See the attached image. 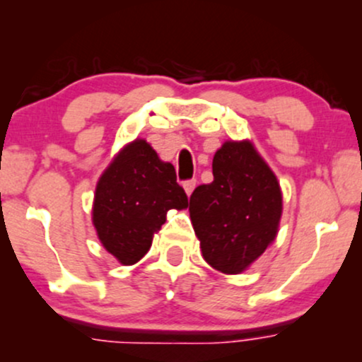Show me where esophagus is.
<instances>
[{
  "mask_svg": "<svg viewBox=\"0 0 362 362\" xmlns=\"http://www.w3.org/2000/svg\"><path fill=\"white\" fill-rule=\"evenodd\" d=\"M195 185H197V182H195V180H187V182H184V190H185V194H187V195L192 194L194 189H195Z\"/></svg>",
  "mask_w": 362,
  "mask_h": 362,
  "instance_id": "1",
  "label": "esophagus"
}]
</instances>
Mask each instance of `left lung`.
<instances>
[{
	"instance_id": "1",
	"label": "left lung",
	"mask_w": 362,
	"mask_h": 362,
	"mask_svg": "<svg viewBox=\"0 0 362 362\" xmlns=\"http://www.w3.org/2000/svg\"><path fill=\"white\" fill-rule=\"evenodd\" d=\"M213 175L190 195V221L207 264L242 274L279 231V180L248 139L224 141L213 158Z\"/></svg>"
}]
</instances>
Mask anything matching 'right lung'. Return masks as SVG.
Wrapping results in <instances>:
<instances>
[{"mask_svg": "<svg viewBox=\"0 0 362 362\" xmlns=\"http://www.w3.org/2000/svg\"><path fill=\"white\" fill-rule=\"evenodd\" d=\"M175 168L146 139L127 143L103 170L95 189L91 221L107 252L132 265L146 255L170 209H187Z\"/></svg>", "mask_w": 362, "mask_h": 362, "instance_id": "right-lung-1", "label": "right lung"}]
</instances>
